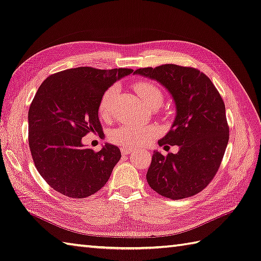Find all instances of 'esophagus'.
I'll return each instance as SVG.
<instances>
[{"mask_svg": "<svg viewBox=\"0 0 261 261\" xmlns=\"http://www.w3.org/2000/svg\"><path fill=\"white\" fill-rule=\"evenodd\" d=\"M121 151H122L123 154H128L133 151V149H130V148H124L123 147V148H121Z\"/></svg>", "mask_w": 261, "mask_h": 261, "instance_id": "esophagus-1", "label": "esophagus"}]
</instances>
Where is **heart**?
<instances>
[{
  "mask_svg": "<svg viewBox=\"0 0 261 261\" xmlns=\"http://www.w3.org/2000/svg\"><path fill=\"white\" fill-rule=\"evenodd\" d=\"M135 90L147 107H151L153 104L160 105L163 103L164 94L156 84L148 81H139L135 84ZM115 93L116 88L111 87L102 95L100 104H98V114L101 117H110L112 101ZM157 134L158 129L156 126L124 124L111 133L110 139L112 143L124 148H139L151 143Z\"/></svg>",
  "mask_w": 261,
  "mask_h": 261,
  "instance_id": "1",
  "label": "heart"
}]
</instances>
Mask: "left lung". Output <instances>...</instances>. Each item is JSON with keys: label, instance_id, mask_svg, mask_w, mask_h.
I'll return each instance as SVG.
<instances>
[{"label": "left lung", "instance_id": "obj_1", "mask_svg": "<svg viewBox=\"0 0 261 261\" xmlns=\"http://www.w3.org/2000/svg\"><path fill=\"white\" fill-rule=\"evenodd\" d=\"M134 73L160 82L171 93L177 115L159 146L178 145L177 153L158 151L146 178L158 194L180 200L205 189L221 166L229 138L225 104L206 74L192 67L161 65Z\"/></svg>", "mask_w": 261, "mask_h": 261}]
</instances>
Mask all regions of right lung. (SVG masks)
Returning a JSON list of instances; mask_svg holds the SVG:
<instances>
[{
  "mask_svg": "<svg viewBox=\"0 0 261 261\" xmlns=\"http://www.w3.org/2000/svg\"><path fill=\"white\" fill-rule=\"evenodd\" d=\"M134 71L67 69L40 84L28 111V144L35 167L56 191L73 199L97 192L121 159L118 147L86 148L82 137L101 133L98 104L112 84Z\"/></svg>",
  "mask_w": 261,
  "mask_h": 261,
  "instance_id": "add662e5",
  "label": "right lung"
}]
</instances>
